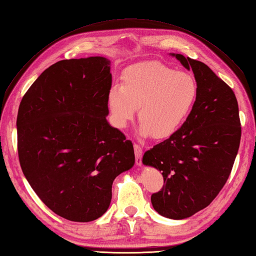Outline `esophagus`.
Listing matches in <instances>:
<instances>
[{
    "mask_svg": "<svg viewBox=\"0 0 256 256\" xmlns=\"http://www.w3.org/2000/svg\"><path fill=\"white\" fill-rule=\"evenodd\" d=\"M134 155H136V164L140 166L142 164V148L139 144H134Z\"/></svg>",
    "mask_w": 256,
    "mask_h": 256,
    "instance_id": "1",
    "label": "esophagus"
}]
</instances>
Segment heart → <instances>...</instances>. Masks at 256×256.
Returning a JSON list of instances; mask_svg holds the SVG:
<instances>
[{"instance_id": "obj_1", "label": "heart", "mask_w": 256, "mask_h": 256, "mask_svg": "<svg viewBox=\"0 0 256 256\" xmlns=\"http://www.w3.org/2000/svg\"><path fill=\"white\" fill-rule=\"evenodd\" d=\"M198 86L189 72L160 62H144L127 68L122 84L108 93L112 120L124 128L139 108V132L143 136L165 139L176 134L196 106Z\"/></svg>"}]
</instances>
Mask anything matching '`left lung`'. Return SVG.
Returning a JSON list of instances; mask_svg holds the SVG:
<instances>
[{
  "label": "left lung",
  "mask_w": 256,
  "mask_h": 256,
  "mask_svg": "<svg viewBox=\"0 0 256 256\" xmlns=\"http://www.w3.org/2000/svg\"><path fill=\"white\" fill-rule=\"evenodd\" d=\"M170 55L194 74L198 101L182 128L146 151L142 163L164 178L163 188L151 196L154 210L184 220L206 208L225 186L239 150L241 124L238 102L225 81L200 60Z\"/></svg>",
  "instance_id": "left-lung-1"
}]
</instances>
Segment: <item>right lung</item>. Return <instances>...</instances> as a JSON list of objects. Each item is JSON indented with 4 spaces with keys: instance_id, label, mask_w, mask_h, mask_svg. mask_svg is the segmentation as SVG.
Here are the masks:
<instances>
[{
    "instance_id": "right-lung-1",
    "label": "right lung",
    "mask_w": 256,
    "mask_h": 256,
    "mask_svg": "<svg viewBox=\"0 0 256 256\" xmlns=\"http://www.w3.org/2000/svg\"><path fill=\"white\" fill-rule=\"evenodd\" d=\"M110 86V60H60L31 84L18 110L24 175L40 200L68 220L101 217L114 179L134 164L132 142L106 120Z\"/></svg>"
}]
</instances>
